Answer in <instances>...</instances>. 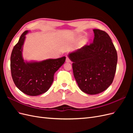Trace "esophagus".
Instances as JSON below:
<instances>
[{
    "mask_svg": "<svg viewBox=\"0 0 133 133\" xmlns=\"http://www.w3.org/2000/svg\"><path fill=\"white\" fill-rule=\"evenodd\" d=\"M66 62H67V63H70V59H69V58H68V57H66Z\"/></svg>",
    "mask_w": 133,
    "mask_h": 133,
    "instance_id": "34e87169",
    "label": "esophagus"
}]
</instances>
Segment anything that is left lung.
<instances>
[{
	"instance_id": "left-lung-1",
	"label": "left lung",
	"mask_w": 133,
	"mask_h": 133,
	"mask_svg": "<svg viewBox=\"0 0 133 133\" xmlns=\"http://www.w3.org/2000/svg\"><path fill=\"white\" fill-rule=\"evenodd\" d=\"M93 42L68 55L73 62V74L79 88L87 94L100 93L113 81L118 55L105 31L93 29Z\"/></svg>"
}]
</instances>
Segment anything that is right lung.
I'll use <instances>...</instances> for the list:
<instances>
[{
	"mask_svg": "<svg viewBox=\"0 0 133 133\" xmlns=\"http://www.w3.org/2000/svg\"><path fill=\"white\" fill-rule=\"evenodd\" d=\"M28 33L21 35L14 46L10 57V70L13 82L18 89L30 96H37L47 91L54 80V75L65 61V57L49 59L42 62H24L23 46Z\"/></svg>",
	"mask_w": 133,
	"mask_h": 133,
	"instance_id": "add662e5",
	"label": "right lung"
}]
</instances>
